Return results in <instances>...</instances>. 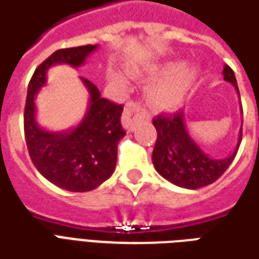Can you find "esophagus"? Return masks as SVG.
Instances as JSON below:
<instances>
[{
  "mask_svg": "<svg viewBox=\"0 0 259 259\" xmlns=\"http://www.w3.org/2000/svg\"><path fill=\"white\" fill-rule=\"evenodd\" d=\"M148 113L147 111L142 108L139 104L136 102H129L124 106L123 115H122V123L123 127L127 132H133L136 127V123L142 119H147Z\"/></svg>",
  "mask_w": 259,
  "mask_h": 259,
  "instance_id": "esophagus-1",
  "label": "esophagus"
}]
</instances>
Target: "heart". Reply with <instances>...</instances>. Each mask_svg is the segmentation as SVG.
Here are the masks:
<instances>
[{
    "label": "heart",
    "mask_w": 259,
    "mask_h": 259,
    "mask_svg": "<svg viewBox=\"0 0 259 259\" xmlns=\"http://www.w3.org/2000/svg\"><path fill=\"white\" fill-rule=\"evenodd\" d=\"M144 71L162 78L154 82L147 91L150 104L161 109L177 108L185 99L186 94L198 77V70L195 67L180 68V63L177 61L147 67Z\"/></svg>",
    "instance_id": "1"
}]
</instances>
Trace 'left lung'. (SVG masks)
<instances>
[{
  "mask_svg": "<svg viewBox=\"0 0 259 259\" xmlns=\"http://www.w3.org/2000/svg\"><path fill=\"white\" fill-rule=\"evenodd\" d=\"M223 78L238 92L236 75L229 66H224ZM153 124L157 130V142L151 157L155 171L174 185L186 189H198L219 180L234 160L243 135L240 127L238 142L230 155L213 158L189 136L184 112H178L174 116L160 115L154 117Z\"/></svg>",
  "mask_w": 259,
  "mask_h": 259,
  "instance_id": "8db88e82",
  "label": "left lung"
}]
</instances>
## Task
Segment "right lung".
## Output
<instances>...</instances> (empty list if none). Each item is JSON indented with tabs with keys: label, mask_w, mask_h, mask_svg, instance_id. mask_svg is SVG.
<instances>
[{
	"label": "right lung",
	"mask_w": 259,
	"mask_h": 259,
	"mask_svg": "<svg viewBox=\"0 0 259 259\" xmlns=\"http://www.w3.org/2000/svg\"><path fill=\"white\" fill-rule=\"evenodd\" d=\"M97 48L87 45L54 52L36 68L28 85L23 126L29 155L46 180L70 192H88L111 178L116 167L117 143L126 135L120 124L123 106L102 98L90 79L79 77L90 94L85 115L73 129L50 132L36 120L35 99L48 81L50 67L82 66Z\"/></svg>",
	"instance_id": "add662e5"
}]
</instances>
